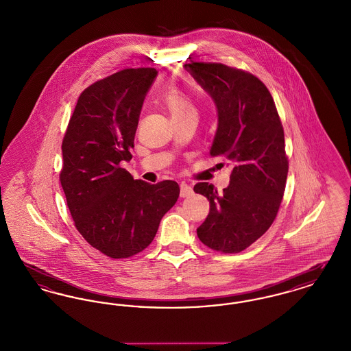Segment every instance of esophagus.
I'll list each match as a JSON object with an SVG mask.
<instances>
[{
    "label": "esophagus",
    "instance_id": "obj_1",
    "mask_svg": "<svg viewBox=\"0 0 351 351\" xmlns=\"http://www.w3.org/2000/svg\"><path fill=\"white\" fill-rule=\"evenodd\" d=\"M192 188L188 184H180V197H188L192 195Z\"/></svg>",
    "mask_w": 351,
    "mask_h": 351
}]
</instances>
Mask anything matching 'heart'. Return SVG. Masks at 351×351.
I'll use <instances>...</instances> for the list:
<instances>
[{"label": "heart", "mask_w": 351, "mask_h": 351, "mask_svg": "<svg viewBox=\"0 0 351 351\" xmlns=\"http://www.w3.org/2000/svg\"><path fill=\"white\" fill-rule=\"evenodd\" d=\"M165 104L172 118H182L189 114H196L193 105L183 90L178 86L171 88L165 97Z\"/></svg>", "instance_id": "obj_1"}]
</instances>
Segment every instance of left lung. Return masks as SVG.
I'll return each mask as SVG.
<instances>
[{
	"mask_svg": "<svg viewBox=\"0 0 351 351\" xmlns=\"http://www.w3.org/2000/svg\"><path fill=\"white\" fill-rule=\"evenodd\" d=\"M184 68L217 106L210 156L233 165L222 193L212 184L193 188L210 204L197 237L212 250L241 252L267 232L279 212L288 173L283 125L267 86L250 72L202 62Z\"/></svg>",
	"mask_w": 351,
	"mask_h": 351,
	"instance_id": "left-lung-1",
	"label": "left lung"
}]
</instances>
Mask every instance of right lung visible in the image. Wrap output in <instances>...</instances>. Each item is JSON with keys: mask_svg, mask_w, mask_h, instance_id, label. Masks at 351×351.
<instances>
[{"mask_svg": "<svg viewBox=\"0 0 351 351\" xmlns=\"http://www.w3.org/2000/svg\"><path fill=\"white\" fill-rule=\"evenodd\" d=\"M156 75L155 68H126L85 88L62 143L59 178L75 226L114 259L145 250L180 193L173 180H134L119 165L132 159L141 109Z\"/></svg>", "mask_w": 351, "mask_h": 351, "instance_id": "add662e5", "label": "right lung"}]
</instances>
